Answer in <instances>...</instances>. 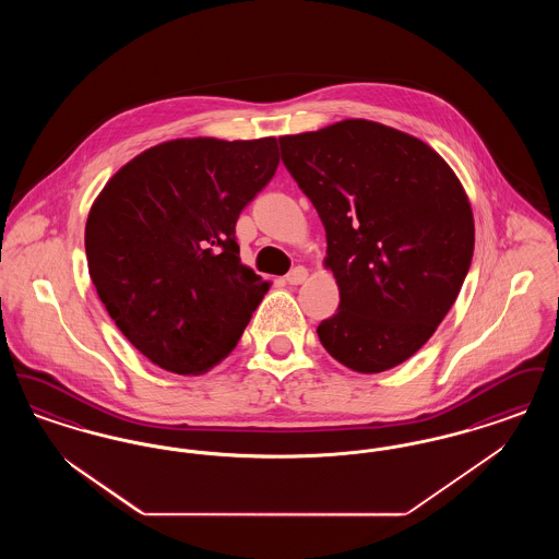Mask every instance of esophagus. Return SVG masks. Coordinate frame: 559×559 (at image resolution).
<instances>
[{"label": "esophagus", "instance_id": "esophagus-1", "mask_svg": "<svg viewBox=\"0 0 559 559\" xmlns=\"http://www.w3.org/2000/svg\"><path fill=\"white\" fill-rule=\"evenodd\" d=\"M306 278H308V270L304 266L293 267L292 272L287 274L289 285H301Z\"/></svg>", "mask_w": 559, "mask_h": 559}]
</instances>
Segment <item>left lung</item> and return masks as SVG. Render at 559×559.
Masks as SVG:
<instances>
[{
	"label": "left lung",
	"instance_id": "left-lung-1",
	"mask_svg": "<svg viewBox=\"0 0 559 559\" xmlns=\"http://www.w3.org/2000/svg\"><path fill=\"white\" fill-rule=\"evenodd\" d=\"M281 157L326 233L340 308L320 344L356 372L408 360L433 335L474 255V213L424 140L367 119L281 135Z\"/></svg>",
	"mask_w": 559,
	"mask_h": 559
}]
</instances>
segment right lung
I'll use <instances>...</instances> for the list:
<instances>
[{"label":"right lung","instance_id":"right-lung-1","mask_svg":"<svg viewBox=\"0 0 559 559\" xmlns=\"http://www.w3.org/2000/svg\"><path fill=\"white\" fill-rule=\"evenodd\" d=\"M276 167L272 135L178 138L126 163L92 203L90 278L153 365L203 374L239 344L270 283L240 262L235 228Z\"/></svg>","mask_w":559,"mask_h":559}]
</instances>
